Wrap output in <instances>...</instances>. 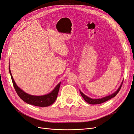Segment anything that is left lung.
I'll return each instance as SVG.
<instances>
[{"instance_id":"8db88e82","label":"left lung","mask_w":134,"mask_h":134,"mask_svg":"<svg viewBox=\"0 0 134 134\" xmlns=\"http://www.w3.org/2000/svg\"><path fill=\"white\" fill-rule=\"evenodd\" d=\"M123 82H124V81H123ZM123 82L121 83V84L120 86V87H119L116 91H115V92L113 93L112 94H111V95H109V96H105L104 97H103V98H101V99H91L90 98V97L87 96L86 95H85L84 93H83L80 90H79V91H80V93H81V96L83 97V98L84 99V100L86 101V102L87 103H88V104H102L103 103H104L107 102V101L109 100V99L113 98V97H115V96H116L117 94L118 93V92L120 91V90L121 88L122 87V83H123Z\"/></svg>"}]
</instances>
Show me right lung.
<instances>
[{
	"label": "right lung",
	"instance_id": "1",
	"mask_svg": "<svg viewBox=\"0 0 134 134\" xmlns=\"http://www.w3.org/2000/svg\"><path fill=\"white\" fill-rule=\"evenodd\" d=\"M9 71L10 75V77H11L14 89L16 90V92H17V95H19V96L24 101V102H26L29 104L32 105L41 107H48L55 102V100L57 97V95H58L61 82H60L55 87V88H54L51 92L48 94H47V95L42 96L31 95L26 92H25L23 90H21L17 86L12 77L9 66Z\"/></svg>",
	"mask_w": 134,
	"mask_h": 134
}]
</instances>
